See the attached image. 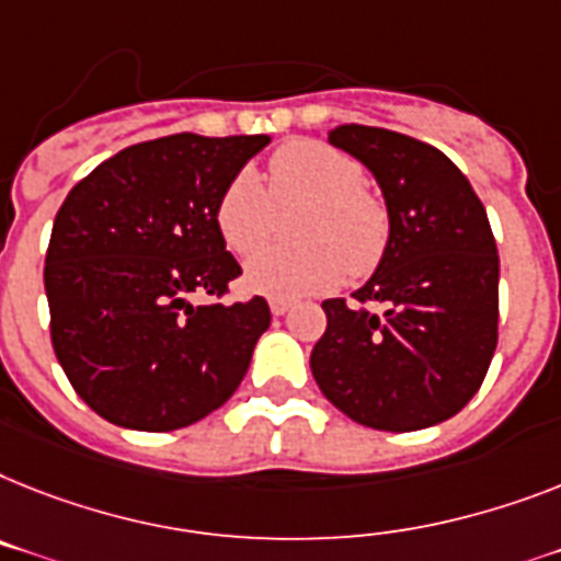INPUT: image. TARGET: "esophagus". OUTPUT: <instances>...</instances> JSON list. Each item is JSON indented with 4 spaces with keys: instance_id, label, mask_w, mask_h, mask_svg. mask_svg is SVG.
<instances>
[{
    "instance_id": "34e87169",
    "label": "esophagus",
    "mask_w": 561,
    "mask_h": 561,
    "mask_svg": "<svg viewBox=\"0 0 561 561\" xmlns=\"http://www.w3.org/2000/svg\"><path fill=\"white\" fill-rule=\"evenodd\" d=\"M270 309L272 314H286L291 309V300H284V298H272L270 300Z\"/></svg>"
}]
</instances>
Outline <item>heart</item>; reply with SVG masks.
I'll use <instances>...</instances> for the list:
<instances>
[{
	"instance_id": "1",
	"label": "heart",
	"mask_w": 561,
	"mask_h": 561,
	"mask_svg": "<svg viewBox=\"0 0 561 561\" xmlns=\"http://www.w3.org/2000/svg\"><path fill=\"white\" fill-rule=\"evenodd\" d=\"M364 169L341 148L291 140L270 160V191L254 171H238L215 208L217 231L238 254L261 249L272 234L275 203L309 201L295 238L300 247H272L243 266L247 289L266 298L298 300L335 289L346 277H367L390 243V215L369 194Z\"/></svg>"
}]
</instances>
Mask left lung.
I'll return each mask as SVG.
<instances>
[{"instance_id":"left-lung-1","label":"left lung","mask_w":561,"mask_h":561,"mask_svg":"<svg viewBox=\"0 0 561 561\" xmlns=\"http://www.w3.org/2000/svg\"><path fill=\"white\" fill-rule=\"evenodd\" d=\"M330 142L373 171L390 243L353 304L323 300L314 381L364 427L442 424L479 392L496 353L499 252L488 211L427 142L373 125H337Z\"/></svg>"}]
</instances>
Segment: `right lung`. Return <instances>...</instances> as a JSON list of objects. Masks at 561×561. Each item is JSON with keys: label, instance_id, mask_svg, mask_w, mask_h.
Here are the masks:
<instances>
[{"label": "right lung", "instance_id": "add662e5", "mask_svg": "<svg viewBox=\"0 0 561 561\" xmlns=\"http://www.w3.org/2000/svg\"><path fill=\"white\" fill-rule=\"evenodd\" d=\"M266 134H171L96 165L59 206L45 295L77 396L125 430L169 433L224 407L270 330L263 298L194 307L240 275L217 231L226 183Z\"/></svg>", "mask_w": 561, "mask_h": 561}]
</instances>
